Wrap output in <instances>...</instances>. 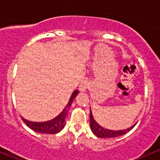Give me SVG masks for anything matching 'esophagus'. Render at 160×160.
Masks as SVG:
<instances>
[{"mask_svg":"<svg viewBox=\"0 0 160 160\" xmlns=\"http://www.w3.org/2000/svg\"><path fill=\"white\" fill-rule=\"evenodd\" d=\"M88 85H89V83L88 82V80H84L82 82L80 83V85L79 87V89L81 92H84V91H86L87 88H88Z\"/></svg>","mask_w":160,"mask_h":160,"instance_id":"esophagus-1","label":"esophagus"}]
</instances>
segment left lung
<instances>
[{"label":"left lung","instance_id":"left-lung-1","mask_svg":"<svg viewBox=\"0 0 160 160\" xmlns=\"http://www.w3.org/2000/svg\"><path fill=\"white\" fill-rule=\"evenodd\" d=\"M89 117H90V128L92 132H93L95 136H97L98 138H117V137L122 136V135H124L125 133H127L128 132H129L130 130L132 129L133 127L137 124V123L135 124L130 127V128H127V129L124 130H118V131H115V130H110L107 129V128H102V126H100L98 123L95 121V119L92 117V114L90 110V114H89Z\"/></svg>","mask_w":160,"mask_h":160}]
</instances>
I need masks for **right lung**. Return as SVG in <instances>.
Listing matches in <instances>:
<instances>
[{
    "mask_svg": "<svg viewBox=\"0 0 160 160\" xmlns=\"http://www.w3.org/2000/svg\"><path fill=\"white\" fill-rule=\"evenodd\" d=\"M78 93H79V91L78 90L74 91L71 98H70L68 105L66 106L63 111H62L58 116H56L54 119L45 122H32L29 121V120H27L26 119L22 117V121L26 123L29 128L36 131V132H40V133L55 134L59 132L64 128V126H65L66 118L68 116L69 108L71 105H72L74 98L77 96Z\"/></svg>",
    "mask_w": 160,
    "mask_h": 160,
    "instance_id": "add662e5",
    "label": "right lung"
}]
</instances>
